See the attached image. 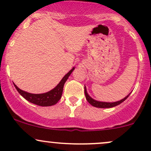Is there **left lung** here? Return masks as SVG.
<instances>
[{
  "mask_svg": "<svg viewBox=\"0 0 151 151\" xmlns=\"http://www.w3.org/2000/svg\"><path fill=\"white\" fill-rule=\"evenodd\" d=\"M84 93H85V96H86V100L88 101V103L91 104L92 106L96 107V108H113V107H116L117 105H120L121 103H122L124 101H125L126 99H127V97L129 96V94L131 93L128 94L127 97H124V99H121V100L117 101V102H101V101H97L94 99L93 98H91L88 94L87 93L86 91V86H84Z\"/></svg>",
  "mask_w": 151,
  "mask_h": 151,
  "instance_id": "obj_1",
  "label": "left lung"
}]
</instances>
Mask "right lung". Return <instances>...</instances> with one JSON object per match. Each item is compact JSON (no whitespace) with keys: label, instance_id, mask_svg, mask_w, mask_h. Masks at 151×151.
<instances>
[{"label":"right lung","instance_id":"add662e5","mask_svg":"<svg viewBox=\"0 0 151 151\" xmlns=\"http://www.w3.org/2000/svg\"><path fill=\"white\" fill-rule=\"evenodd\" d=\"M75 68H73L68 73L65 75L64 77L62 78L60 83L55 86L51 91L48 92L43 93V94H31V93L27 92L23 90L20 89L15 84L14 86L16 89L17 90L18 92L24 97V99H27L31 103H33L35 105H39V106L46 107V106H52V105H55L58 102V101L61 99L62 94L63 91V87H64L65 83L68 80V77L70 76L73 71L74 70Z\"/></svg>","mask_w":151,"mask_h":151}]
</instances>
